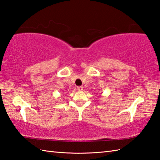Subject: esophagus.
Segmentation results:
<instances>
[{"label":"esophagus","mask_w":160,"mask_h":160,"mask_svg":"<svg viewBox=\"0 0 160 160\" xmlns=\"http://www.w3.org/2000/svg\"><path fill=\"white\" fill-rule=\"evenodd\" d=\"M78 91H82L83 90V87H78Z\"/></svg>","instance_id":"34e87169"}]
</instances>
